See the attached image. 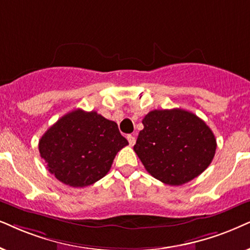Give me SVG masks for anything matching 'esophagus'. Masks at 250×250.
<instances>
[{
	"label": "esophagus",
	"mask_w": 250,
	"mask_h": 250,
	"mask_svg": "<svg viewBox=\"0 0 250 250\" xmlns=\"http://www.w3.org/2000/svg\"><path fill=\"white\" fill-rule=\"evenodd\" d=\"M127 140H128L129 144H130L131 146H132V145H134V144L136 143V138H135L134 136H132V135H128V136H127Z\"/></svg>",
	"instance_id": "esophagus-1"
}]
</instances>
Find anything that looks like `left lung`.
Masks as SVG:
<instances>
[{
  "instance_id": "left-lung-1",
  "label": "left lung",
  "mask_w": 250,
  "mask_h": 250,
  "mask_svg": "<svg viewBox=\"0 0 250 250\" xmlns=\"http://www.w3.org/2000/svg\"><path fill=\"white\" fill-rule=\"evenodd\" d=\"M134 151L153 178L181 186L212 162L217 142L207 123L181 108L154 109L142 121Z\"/></svg>"
}]
</instances>
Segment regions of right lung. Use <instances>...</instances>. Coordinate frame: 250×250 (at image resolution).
<instances>
[{"label":"right lung","mask_w":250,"mask_h":250,"mask_svg":"<svg viewBox=\"0 0 250 250\" xmlns=\"http://www.w3.org/2000/svg\"><path fill=\"white\" fill-rule=\"evenodd\" d=\"M128 145L118 125L98 114L75 109L63 115L39 141L47 168L70 187H87L104 178L116 153Z\"/></svg>","instance_id":"add662e5"}]
</instances>
